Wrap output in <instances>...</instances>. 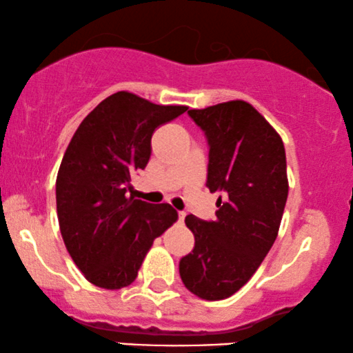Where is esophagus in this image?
<instances>
[{
    "mask_svg": "<svg viewBox=\"0 0 353 353\" xmlns=\"http://www.w3.org/2000/svg\"><path fill=\"white\" fill-rule=\"evenodd\" d=\"M177 215H179V221H184V216H185L184 212H177Z\"/></svg>",
    "mask_w": 353,
    "mask_h": 353,
    "instance_id": "esophagus-1",
    "label": "esophagus"
}]
</instances>
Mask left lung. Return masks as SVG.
<instances>
[{"instance_id": "obj_1", "label": "left lung", "mask_w": 353, "mask_h": 353, "mask_svg": "<svg viewBox=\"0 0 353 353\" xmlns=\"http://www.w3.org/2000/svg\"><path fill=\"white\" fill-rule=\"evenodd\" d=\"M187 114L208 141L207 187L223 197L215 221L185 216L195 246L181 259L179 274L202 300H225L249 282L276 239L288 197L287 158L282 138L249 102Z\"/></svg>"}]
</instances>
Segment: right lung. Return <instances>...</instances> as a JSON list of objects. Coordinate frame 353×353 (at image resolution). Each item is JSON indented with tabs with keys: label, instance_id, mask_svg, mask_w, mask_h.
<instances>
[{
	"label": "right lung",
	"instance_id": "right-lung-1",
	"mask_svg": "<svg viewBox=\"0 0 353 353\" xmlns=\"http://www.w3.org/2000/svg\"><path fill=\"white\" fill-rule=\"evenodd\" d=\"M187 110L127 91L105 97L79 123L57 176L61 238L88 282L105 290L137 279L153 241L174 221L169 203L128 197L133 172L145 169L151 137Z\"/></svg>",
	"mask_w": 353,
	"mask_h": 353
}]
</instances>
